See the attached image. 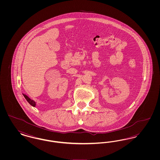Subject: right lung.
Masks as SVG:
<instances>
[{
	"label": "right lung",
	"instance_id": "1",
	"mask_svg": "<svg viewBox=\"0 0 160 160\" xmlns=\"http://www.w3.org/2000/svg\"><path fill=\"white\" fill-rule=\"evenodd\" d=\"M23 95H24V98H26V99L28 101V102L31 104V106H32L35 107V105H36V103H35V102L33 101V100H32V99H30L27 95H24V94H23Z\"/></svg>",
	"mask_w": 160,
	"mask_h": 160
}]
</instances>
